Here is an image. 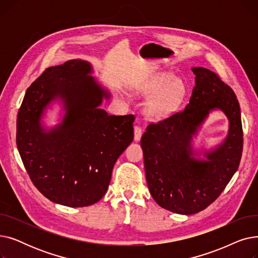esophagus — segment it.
I'll list each match as a JSON object with an SVG mask.
<instances>
[{"label":"esophagus","mask_w":258,"mask_h":258,"mask_svg":"<svg viewBox=\"0 0 258 258\" xmlns=\"http://www.w3.org/2000/svg\"><path fill=\"white\" fill-rule=\"evenodd\" d=\"M134 134H135V136H134L135 141H140L141 136H142V130H141V127L135 126V128H134Z\"/></svg>","instance_id":"34e87169"}]
</instances>
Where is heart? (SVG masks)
<instances>
[{
  "label": "heart",
  "instance_id": "b5f03b06",
  "mask_svg": "<svg viewBox=\"0 0 258 258\" xmlns=\"http://www.w3.org/2000/svg\"><path fill=\"white\" fill-rule=\"evenodd\" d=\"M133 92L152 96L145 104V114L159 120L178 110L186 96V85L173 74L162 72L135 85Z\"/></svg>",
  "mask_w": 258,
  "mask_h": 258
}]
</instances>
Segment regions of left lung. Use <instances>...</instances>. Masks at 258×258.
<instances>
[{"instance_id": "left-lung-1", "label": "left lung", "mask_w": 258, "mask_h": 258, "mask_svg": "<svg viewBox=\"0 0 258 258\" xmlns=\"http://www.w3.org/2000/svg\"><path fill=\"white\" fill-rule=\"evenodd\" d=\"M191 70L196 86L189 103L182 112L148 124L141 138L150 192L159 206L179 214L198 213L218 199L237 170L242 153L240 108L233 90L205 68ZM216 108L229 120L228 136L206 153L205 160L196 159L192 137Z\"/></svg>"}]
</instances>
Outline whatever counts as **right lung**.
Wrapping results in <instances>:
<instances>
[{"mask_svg":"<svg viewBox=\"0 0 258 258\" xmlns=\"http://www.w3.org/2000/svg\"><path fill=\"white\" fill-rule=\"evenodd\" d=\"M91 64L68 60L46 69L27 89L17 119V146L37 190L68 207H86L106 192L113 167L134 139V115L99 108L110 98ZM56 98L64 102L62 123L46 132L40 118Z\"/></svg>","mask_w":258,"mask_h":258,"instance_id":"add662e5","label":"right lung"}]
</instances>
